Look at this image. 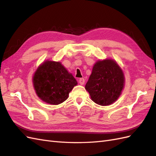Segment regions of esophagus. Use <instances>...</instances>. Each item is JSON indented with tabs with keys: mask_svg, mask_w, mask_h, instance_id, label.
<instances>
[{
	"mask_svg": "<svg viewBox=\"0 0 156 156\" xmlns=\"http://www.w3.org/2000/svg\"><path fill=\"white\" fill-rule=\"evenodd\" d=\"M84 82H85V81H84V78H81L79 79V83L81 84V85H83V84H84Z\"/></svg>",
	"mask_w": 156,
	"mask_h": 156,
	"instance_id": "obj_1",
	"label": "esophagus"
}]
</instances>
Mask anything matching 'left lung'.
I'll return each mask as SVG.
<instances>
[{
    "mask_svg": "<svg viewBox=\"0 0 156 156\" xmlns=\"http://www.w3.org/2000/svg\"><path fill=\"white\" fill-rule=\"evenodd\" d=\"M124 81V73L116 61L98 60L94 66L85 89L94 102L102 106L109 105L120 96Z\"/></svg>",
    "mask_w": 156,
    "mask_h": 156,
    "instance_id": "8db88e82",
    "label": "left lung"
}]
</instances>
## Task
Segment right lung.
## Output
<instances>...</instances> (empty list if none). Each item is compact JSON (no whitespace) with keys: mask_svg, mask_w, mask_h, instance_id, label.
<instances>
[{"mask_svg":"<svg viewBox=\"0 0 156 156\" xmlns=\"http://www.w3.org/2000/svg\"><path fill=\"white\" fill-rule=\"evenodd\" d=\"M37 96L51 105H58L68 99L77 84L72 73L59 62L47 60L37 69L32 78Z\"/></svg>","mask_w":156,"mask_h":156,"instance_id":"1","label":"right lung"}]
</instances>
